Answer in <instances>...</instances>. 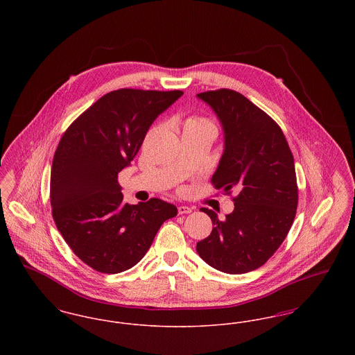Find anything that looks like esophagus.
Returning a JSON list of instances; mask_svg holds the SVG:
<instances>
[{"label":"esophagus","instance_id":"obj_1","mask_svg":"<svg viewBox=\"0 0 355 355\" xmlns=\"http://www.w3.org/2000/svg\"><path fill=\"white\" fill-rule=\"evenodd\" d=\"M191 213V207L189 206H178V214H190Z\"/></svg>","mask_w":355,"mask_h":355}]
</instances>
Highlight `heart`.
Returning a JSON list of instances; mask_svg holds the SVG:
<instances>
[{
	"label": "heart",
	"mask_w": 355,
	"mask_h": 355,
	"mask_svg": "<svg viewBox=\"0 0 355 355\" xmlns=\"http://www.w3.org/2000/svg\"><path fill=\"white\" fill-rule=\"evenodd\" d=\"M211 125V122L209 119H202V117H190V119L186 121L185 126L189 125Z\"/></svg>",
	"instance_id": "1"
}]
</instances>
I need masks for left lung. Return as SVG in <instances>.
I'll return each mask as SVG.
<instances>
[{
    "label": "left lung",
    "instance_id": "left-lung-1",
    "mask_svg": "<svg viewBox=\"0 0 355 355\" xmlns=\"http://www.w3.org/2000/svg\"><path fill=\"white\" fill-rule=\"evenodd\" d=\"M220 119L225 148L211 177L216 189L230 194L234 210L220 220L202 207L213 222L210 236L197 243L203 261L227 274L261 268L293 225L298 205L294 157L278 123L241 93L230 89L197 94Z\"/></svg>",
    "mask_w": 355,
    "mask_h": 355
}]
</instances>
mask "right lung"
Wrapping results in <instances>:
<instances>
[{
    "label": "right lung",
    "mask_w": 355,
    "mask_h": 355,
    "mask_svg": "<svg viewBox=\"0 0 355 355\" xmlns=\"http://www.w3.org/2000/svg\"><path fill=\"white\" fill-rule=\"evenodd\" d=\"M184 92L119 89L76 119L54 153L51 214L69 248L92 269L137 265L177 207L158 198L123 202L119 173L130 165L154 119Z\"/></svg>",
    "instance_id": "right-lung-1"
}]
</instances>
